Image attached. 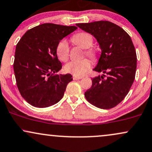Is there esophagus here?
<instances>
[{
	"label": "esophagus",
	"instance_id": "1",
	"mask_svg": "<svg viewBox=\"0 0 152 152\" xmlns=\"http://www.w3.org/2000/svg\"><path fill=\"white\" fill-rule=\"evenodd\" d=\"M81 78H82V77H81V76H75V75L73 76V79L74 80H79V79H81Z\"/></svg>",
	"mask_w": 152,
	"mask_h": 152
}]
</instances>
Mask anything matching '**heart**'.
Instances as JSON below:
<instances>
[{"mask_svg": "<svg viewBox=\"0 0 152 152\" xmlns=\"http://www.w3.org/2000/svg\"><path fill=\"white\" fill-rule=\"evenodd\" d=\"M72 41L76 45L82 48L86 49L85 54L94 61H96L98 57V51L96 49L91 47L94 44V37L88 32H82L75 34L71 38ZM56 55L60 61L66 62L69 58V42L66 39H62L59 42L56 47ZM91 66V62L88 58H83L80 61H74L69 62L65 66V71L66 72L77 76H83L89 70Z\"/></svg>", "mask_w": 152, "mask_h": 152, "instance_id": "heart-1", "label": "heart"}]
</instances>
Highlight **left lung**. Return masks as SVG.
I'll return each instance as SVG.
<instances>
[{"label":"left lung","mask_w":152,"mask_h":152,"mask_svg":"<svg viewBox=\"0 0 152 152\" xmlns=\"http://www.w3.org/2000/svg\"><path fill=\"white\" fill-rule=\"evenodd\" d=\"M76 25L96 38L102 53L94 70L107 75L92 78L86 98L99 108H113L125 98L134 81L137 54L131 37L122 27L109 21Z\"/></svg>","instance_id":"obj_1"}]
</instances>
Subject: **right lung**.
<instances>
[{
  "mask_svg": "<svg viewBox=\"0 0 152 152\" xmlns=\"http://www.w3.org/2000/svg\"><path fill=\"white\" fill-rule=\"evenodd\" d=\"M77 29L45 23L27 30L16 45L13 69L22 97L31 105L47 107L63 98L71 74H55L62 64L56 55L60 40Z\"/></svg>",
  "mask_w": 152,
  "mask_h": 152,
  "instance_id": "obj_1",
  "label": "right lung"
}]
</instances>
